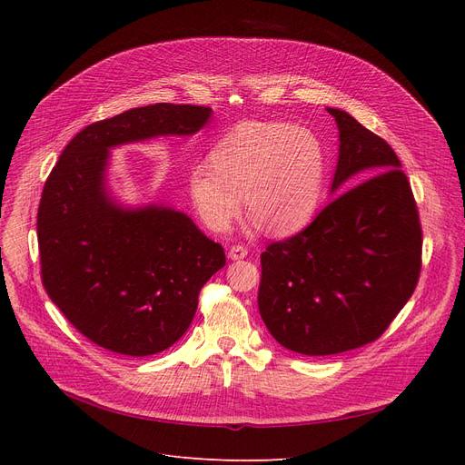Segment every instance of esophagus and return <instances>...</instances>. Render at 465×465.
I'll list each match as a JSON object with an SVG mask.
<instances>
[{
	"label": "esophagus",
	"mask_w": 465,
	"mask_h": 465,
	"mask_svg": "<svg viewBox=\"0 0 465 465\" xmlns=\"http://www.w3.org/2000/svg\"><path fill=\"white\" fill-rule=\"evenodd\" d=\"M249 254V251L245 249V247H241V245H233L230 251H228V258L230 260H242Z\"/></svg>",
	"instance_id": "1"
}]
</instances>
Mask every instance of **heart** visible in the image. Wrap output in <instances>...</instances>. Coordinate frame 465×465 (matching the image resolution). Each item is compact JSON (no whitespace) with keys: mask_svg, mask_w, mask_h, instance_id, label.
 I'll use <instances>...</instances> for the list:
<instances>
[{"mask_svg":"<svg viewBox=\"0 0 465 465\" xmlns=\"http://www.w3.org/2000/svg\"><path fill=\"white\" fill-rule=\"evenodd\" d=\"M324 173L322 144L311 130L286 122H241L216 143L211 163L188 173V198L214 233L249 214L270 235L302 230L319 203Z\"/></svg>","mask_w":465,"mask_h":465,"instance_id":"heart-1","label":"heart"}]
</instances>
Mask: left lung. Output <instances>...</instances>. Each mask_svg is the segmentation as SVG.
I'll list each match as a JSON object with an SVG mask.
<instances>
[{
    "label": "left lung",
    "mask_w": 465,
    "mask_h": 465,
    "mask_svg": "<svg viewBox=\"0 0 465 465\" xmlns=\"http://www.w3.org/2000/svg\"><path fill=\"white\" fill-rule=\"evenodd\" d=\"M326 111L339 130L330 193H341L303 232L262 252L258 290L265 328L307 356L375 341L409 302L422 254L417 203L392 146L347 111Z\"/></svg>",
    "instance_id": "obj_1"
}]
</instances>
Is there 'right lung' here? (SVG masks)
I'll use <instances>...</instances> for the list:
<instances>
[{
    "label": "right lung",
    "instance_id": "1",
    "mask_svg": "<svg viewBox=\"0 0 465 465\" xmlns=\"http://www.w3.org/2000/svg\"><path fill=\"white\" fill-rule=\"evenodd\" d=\"M211 107L156 104L94 122L48 175L37 239L46 294L92 343L124 356L169 349L188 330L224 249L163 203L124 205L107 184L122 144L198 134Z\"/></svg>",
    "mask_w": 465,
    "mask_h": 465
}]
</instances>
